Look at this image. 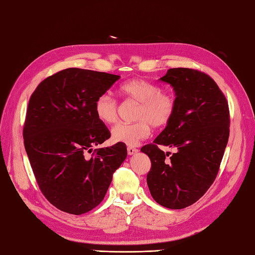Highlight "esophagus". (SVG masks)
Wrapping results in <instances>:
<instances>
[{"label": "esophagus", "mask_w": 255, "mask_h": 255, "mask_svg": "<svg viewBox=\"0 0 255 255\" xmlns=\"http://www.w3.org/2000/svg\"><path fill=\"white\" fill-rule=\"evenodd\" d=\"M137 152H138L137 148L132 147V146H128V155H134V154H136Z\"/></svg>", "instance_id": "esophagus-1"}]
</instances>
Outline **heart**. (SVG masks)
I'll return each instance as SVG.
<instances>
[{"label": "heart", "mask_w": 255, "mask_h": 255, "mask_svg": "<svg viewBox=\"0 0 255 255\" xmlns=\"http://www.w3.org/2000/svg\"><path fill=\"white\" fill-rule=\"evenodd\" d=\"M120 93L128 101L138 103L135 113L137 122L121 123L114 127L111 136L114 142L135 146L146 138L154 128H163L171 121L176 111L173 95L163 92L157 86L144 79L129 80L120 87ZM118 102L109 93H102L95 102L98 120L113 124L118 120Z\"/></svg>", "instance_id": "b5f03b06"}]
</instances>
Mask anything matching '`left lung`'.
I'll list each match as a JSON object with an SVG mask.
<instances>
[{
	"label": "left lung",
	"mask_w": 255,
	"mask_h": 255,
	"mask_svg": "<svg viewBox=\"0 0 255 255\" xmlns=\"http://www.w3.org/2000/svg\"><path fill=\"white\" fill-rule=\"evenodd\" d=\"M159 80L173 87L176 111L141 152L152 162L146 180L154 200L183 209L200 199L217 177L229 138V107L214 79L201 71L171 68ZM159 144L178 150L165 154Z\"/></svg>",
	"instance_id": "left-lung-1"
}]
</instances>
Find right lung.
I'll return each instance as SVG.
<instances>
[{
    "label": "right lung",
    "mask_w": 255,
    "mask_h": 255,
    "mask_svg": "<svg viewBox=\"0 0 255 255\" xmlns=\"http://www.w3.org/2000/svg\"><path fill=\"white\" fill-rule=\"evenodd\" d=\"M119 79L107 72L68 68L41 81L29 99L25 149L41 193L61 211L82 215L96 208L127 158L123 143L93 149L111 136L98 120L95 102Z\"/></svg>",
    "instance_id": "right-lung-1"
}]
</instances>
